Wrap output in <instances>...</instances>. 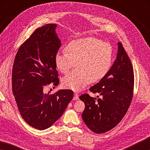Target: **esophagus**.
Listing matches in <instances>:
<instances>
[{"label":"esophagus","mask_w":150,"mask_h":150,"mask_svg":"<svg viewBox=\"0 0 150 150\" xmlns=\"http://www.w3.org/2000/svg\"><path fill=\"white\" fill-rule=\"evenodd\" d=\"M78 99H79V95H78V93H74V96H73V100H78Z\"/></svg>","instance_id":"obj_1"}]
</instances>
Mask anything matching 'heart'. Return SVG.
<instances>
[{"label":"heart","instance_id":"1","mask_svg":"<svg viewBox=\"0 0 150 150\" xmlns=\"http://www.w3.org/2000/svg\"><path fill=\"white\" fill-rule=\"evenodd\" d=\"M65 50L55 54V63L63 73H67L76 63L77 69L62 79L63 87L73 91H80L91 82L100 81L108 74L112 65V45L95 38L73 40L67 44Z\"/></svg>","mask_w":150,"mask_h":150}]
</instances>
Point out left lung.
I'll return each instance as SVG.
<instances>
[{
  "instance_id": "obj_1",
  "label": "left lung",
  "mask_w": 150,
  "mask_h": 150,
  "mask_svg": "<svg viewBox=\"0 0 150 150\" xmlns=\"http://www.w3.org/2000/svg\"><path fill=\"white\" fill-rule=\"evenodd\" d=\"M116 59L110 71L99 83L90 88L97 98L88 94L79 96L85 105L82 118L95 133L110 130L122 120L133 96L134 75L132 64L121 42L118 43Z\"/></svg>"
}]
</instances>
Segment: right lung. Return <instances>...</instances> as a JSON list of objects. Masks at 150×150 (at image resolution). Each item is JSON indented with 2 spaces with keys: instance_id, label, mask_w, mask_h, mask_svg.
Returning a JSON list of instances; mask_svg holds the SVG:
<instances>
[{
  "instance_id": "obj_1",
  "label": "right lung",
  "mask_w": 150,
  "mask_h": 150,
  "mask_svg": "<svg viewBox=\"0 0 150 150\" xmlns=\"http://www.w3.org/2000/svg\"><path fill=\"white\" fill-rule=\"evenodd\" d=\"M57 24L37 28L22 44L15 57L12 73V92L20 115L30 126L40 130L50 128L73 99L71 90L44 94V86H57L59 79L55 56L61 46Z\"/></svg>"
}]
</instances>
